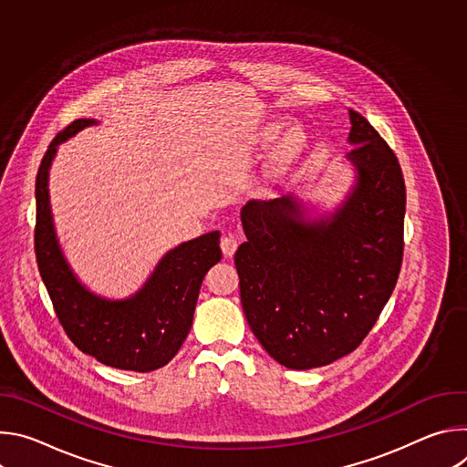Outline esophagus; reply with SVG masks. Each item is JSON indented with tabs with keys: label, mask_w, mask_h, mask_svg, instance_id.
Listing matches in <instances>:
<instances>
[{
	"label": "esophagus",
	"mask_w": 467,
	"mask_h": 467,
	"mask_svg": "<svg viewBox=\"0 0 467 467\" xmlns=\"http://www.w3.org/2000/svg\"><path fill=\"white\" fill-rule=\"evenodd\" d=\"M220 245H222V251H223L225 256H233L234 251L238 249V240H236V236H233V234H225V236L222 238Z\"/></svg>",
	"instance_id": "34e87169"
}]
</instances>
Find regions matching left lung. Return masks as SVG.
<instances>
[{"label":"left lung","mask_w":467,"mask_h":467,"mask_svg":"<svg viewBox=\"0 0 467 467\" xmlns=\"http://www.w3.org/2000/svg\"><path fill=\"white\" fill-rule=\"evenodd\" d=\"M355 184L335 213L306 216L285 195L253 199L234 264L247 323L268 355L312 369L353 353L388 303L403 262L401 166L371 123L349 109Z\"/></svg>","instance_id":"left-lung-1"}]
</instances>
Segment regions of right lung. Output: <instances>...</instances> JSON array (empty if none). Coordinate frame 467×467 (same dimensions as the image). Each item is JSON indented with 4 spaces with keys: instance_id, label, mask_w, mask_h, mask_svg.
I'll list each match as a JSON object with an SVG mask.
<instances>
[{
    "instance_id": "add662e5",
    "label": "right lung",
    "mask_w": 467,
    "mask_h": 467,
    "mask_svg": "<svg viewBox=\"0 0 467 467\" xmlns=\"http://www.w3.org/2000/svg\"><path fill=\"white\" fill-rule=\"evenodd\" d=\"M94 118L70 123L49 144L36 173L35 251L40 277L66 335L83 353L105 366L127 371H153L166 366L188 337L199 288L222 260L220 231L197 236L170 249L144 286L125 299L90 292L66 260L49 205V168L62 142Z\"/></svg>"
}]
</instances>
